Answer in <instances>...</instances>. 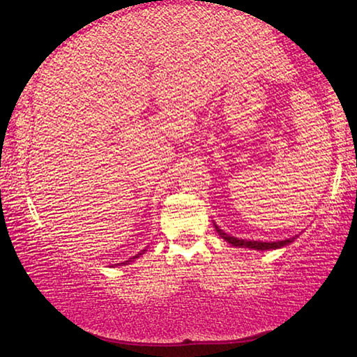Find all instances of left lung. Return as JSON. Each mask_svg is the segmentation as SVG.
<instances>
[{"instance_id":"8db88e82","label":"left lung","mask_w":357,"mask_h":357,"mask_svg":"<svg viewBox=\"0 0 357 357\" xmlns=\"http://www.w3.org/2000/svg\"><path fill=\"white\" fill-rule=\"evenodd\" d=\"M217 233L220 234V236L229 243L234 247H249V249H255V250H268V249H280L283 245H288L289 243H293V239H285V241H277V243H258V241H247V239H238V238H233V236H228L227 233H223L222 229L215 225Z\"/></svg>"}]
</instances>
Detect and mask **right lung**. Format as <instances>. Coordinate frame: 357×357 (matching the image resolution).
<instances>
[{"mask_svg":"<svg viewBox=\"0 0 357 357\" xmlns=\"http://www.w3.org/2000/svg\"><path fill=\"white\" fill-rule=\"evenodd\" d=\"M140 255H142V253H140ZM134 258H138V257H134ZM134 258H130V259H134Z\"/></svg>","mask_w":357,"mask_h":357,"instance_id":"add662e5","label":"right lung"}]
</instances>
